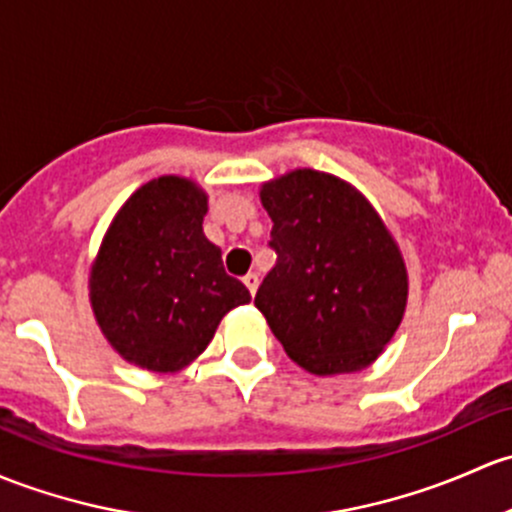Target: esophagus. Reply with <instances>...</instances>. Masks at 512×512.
I'll use <instances>...</instances> for the list:
<instances>
[{"mask_svg": "<svg viewBox=\"0 0 512 512\" xmlns=\"http://www.w3.org/2000/svg\"><path fill=\"white\" fill-rule=\"evenodd\" d=\"M242 282H245V287L250 289V294H255L257 287H260V274H257V272H247L245 277H242Z\"/></svg>", "mask_w": 512, "mask_h": 512, "instance_id": "1", "label": "esophagus"}]
</instances>
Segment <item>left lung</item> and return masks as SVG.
<instances>
[{
  "label": "left lung",
  "instance_id": "1",
  "mask_svg": "<svg viewBox=\"0 0 512 512\" xmlns=\"http://www.w3.org/2000/svg\"><path fill=\"white\" fill-rule=\"evenodd\" d=\"M277 265L255 306L309 373L368 368L402 324L410 274L395 235L353 184L294 169L260 186Z\"/></svg>",
  "mask_w": 512,
  "mask_h": 512
}]
</instances>
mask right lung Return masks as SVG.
<instances>
[{
  "label": "right lung",
  "mask_w": 512,
  "mask_h": 512,
  "mask_svg": "<svg viewBox=\"0 0 512 512\" xmlns=\"http://www.w3.org/2000/svg\"><path fill=\"white\" fill-rule=\"evenodd\" d=\"M206 213L208 193L193 179L147 181L115 213L90 265V306L102 336L149 373L191 365L220 319L252 299L203 233Z\"/></svg>",
  "instance_id": "add662e5"
}]
</instances>
